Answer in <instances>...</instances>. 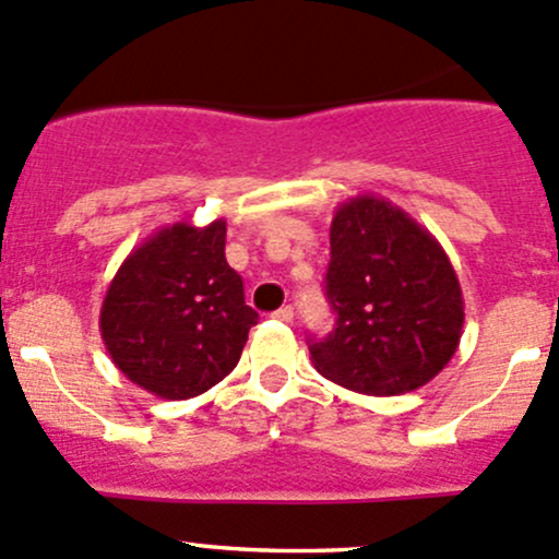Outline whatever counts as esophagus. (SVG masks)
I'll list each match as a JSON object with an SVG mask.
<instances>
[{
  "instance_id": "esophagus-1",
  "label": "esophagus",
  "mask_w": 559,
  "mask_h": 559,
  "mask_svg": "<svg viewBox=\"0 0 559 559\" xmlns=\"http://www.w3.org/2000/svg\"><path fill=\"white\" fill-rule=\"evenodd\" d=\"M273 319H278V321H292V319H295V308H292V305H284V308L275 310Z\"/></svg>"
}]
</instances>
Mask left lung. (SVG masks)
Instances as JSON below:
<instances>
[{
    "label": "left lung",
    "instance_id": "1",
    "mask_svg": "<svg viewBox=\"0 0 559 559\" xmlns=\"http://www.w3.org/2000/svg\"><path fill=\"white\" fill-rule=\"evenodd\" d=\"M326 297L337 321L310 343L319 374L367 396H399L437 378L463 334V295L442 243L378 195L337 205Z\"/></svg>",
    "mask_w": 559,
    "mask_h": 559
}]
</instances>
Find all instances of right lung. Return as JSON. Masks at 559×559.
I'll list each match as a JSON object with an SVG mask.
<instances>
[{
  "instance_id": "add662e5",
  "label": "right lung",
  "mask_w": 559,
  "mask_h": 559,
  "mask_svg": "<svg viewBox=\"0 0 559 559\" xmlns=\"http://www.w3.org/2000/svg\"><path fill=\"white\" fill-rule=\"evenodd\" d=\"M227 222H174L136 246L102 302L115 367L152 396L181 402L225 380L260 316L225 260Z\"/></svg>"
}]
</instances>
